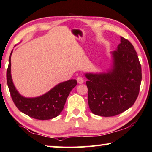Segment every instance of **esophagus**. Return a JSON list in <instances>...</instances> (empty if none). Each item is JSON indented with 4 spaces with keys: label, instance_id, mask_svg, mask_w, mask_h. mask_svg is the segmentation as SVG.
Instances as JSON below:
<instances>
[{
    "label": "esophagus",
    "instance_id": "1",
    "mask_svg": "<svg viewBox=\"0 0 152 152\" xmlns=\"http://www.w3.org/2000/svg\"><path fill=\"white\" fill-rule=\"evenodd\" d=\"M77 81L78 83H83V79L81 77H78L77 78Z\"/></svg>",
    "mask_w": 152,
    "mask_h": 152
}]
</instances>
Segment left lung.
<instances>
[{"mask_svg":"<svg viewBox=\"0 0 152 152\" xmlns=\"http://www.w3.org/2000/svg\"><path fill=\"white\" fill-rule=\"evenodd\" d=\"M113 65L107 72L86 73L88 101L96 115L113 116L124 113L136 102L142 80L141 66L133 45L123 37L112 52Z\"/></svg>","mask_w":152,"mask_h":152,"instance_id":"left-lung-1","label":"left lung"}]
</instances>
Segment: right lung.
Returning <instances> with one entry per match:
<instances>
[{
	"label": "right lung",
	"mask_w": 152,
	"mask_h": 152,
	"mask_svg": "<svg viewBox=\"0 0 152 152\" xmlns=\"http://www.w3.org/2000/svg\"><path fill=\"white\" fill-rule=\"evenodd\" d=\"M7 71V82L13 102L20 111L38 120H49L60 114L72 89L77 85L76 80L64 81L43 95L34 98L22 96L14 86L11 75V56Z\"/></svg>",
	"instance_id": "obj_1"
}]
</instances>
